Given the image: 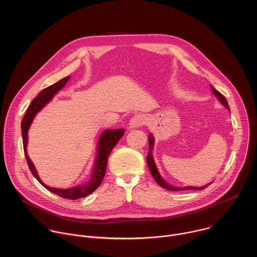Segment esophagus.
<instances>
[{"label":"esophagus","mask_w":257,"mask_h":257,"mask_svg":"<svg viewBox=\"0 0 257 257\" xmlns=\"http://www.w3.org/2000/svg\"><path fill=\"white\" fill-rule=\"evenodd\" d=\"M146 122V118L144 117V115L142 114H137V115H134L130 122H129V126L130 128H137V127H140V126H143Z\"/></svg>","instance_id":"34e87169"}]
</instances>
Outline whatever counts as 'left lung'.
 <instances>
[{
	"label": "left lung",
	"mask_w": 257,
	"mask_h": 257,
	"mask_svg": "<svg viewBox=\"0 0 257 257\" xmlns=\"http://www.w3.org/2000/svg\"><path fill=\"white\" fill-rule=\"evenodd\" d=\"M211 89L213 91V93L217 96V98L219 99V101H221L226 107L229 108V104H228V101L226 99V97L219 92L217 91L213 86H211ZM230 109V108H229ZM149 142H150V151H149V155L148 157H146V162H148V166L150 168V171L153 175V177L155 178V180L157 181L158 184L160 186H162L163 188L165 189H168V190H172V191H178V190H201V189H204L205 187H207L208 185H210V183L208 185L204 186V187H185V188H177V187H174V186H171L169 184H167V183L162 179V177L160 176L158 170H157V167L155 165V162H154V159H153V155H152V151H153V148H154V137L152 135H150V138H149Z\"/></svg>",
	"instance_id": "left-lung-1"
}]
</instances>
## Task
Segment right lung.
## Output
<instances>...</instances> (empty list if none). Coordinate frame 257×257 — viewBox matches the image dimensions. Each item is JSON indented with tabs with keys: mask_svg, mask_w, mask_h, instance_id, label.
Returning <instances> with one entry per match:
<instances>
[{
	"mask_svg": "<svg viewBox=\"0 0 257 257\" xmlns=\"http://www.w3.org/2000/svg\"><path fill=\"white\" fill-rule=\"evenodd\" d=\"M69 79H70V77L67 76V77L61 79L60 81H58L57 83L43 89L40 92V94L31 101L30 105L28 106L27 111L25 113V116L21 122V132H22V138H23V150H24L25 159H26V162H27L30 172L36 178V180H38L41 184L45 188H47L49 191H51L63 198L78 199V198H82V197H85V196L91 194L100 185V183L105 174L108 156H109V154H111L112 150L115 148V145L118 143V141L121 139V137L124 135L125 130L124 129L108 130L107 129L102 133V135L99 138L98 145H97V158L95 160V166H94V169H93V172L91 175V179L88 183H86L85 185H80V186H76V187L69 188V189H57V188H52V187L45 185L42 182V180L40 179L38 173H36V170L26 153L27 131H28V128H29L34 116L36 115V113H38L42 107H44V105L47 102H49L52 99V97L57 93V91L60 90Z\"/></svg>",
	"mask_w": 257,
	"mask_h": 257,
	"instance_id": "right-lung-1",
	"label": "right lung"
}]
</instances>
